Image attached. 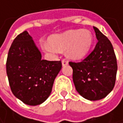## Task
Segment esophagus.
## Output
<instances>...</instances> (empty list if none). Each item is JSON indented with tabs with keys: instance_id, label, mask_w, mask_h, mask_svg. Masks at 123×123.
<instances>
[{
	"instance_id": "esophagus-1",
	"label": "esophagus",
	"mask_w": 123,
	"mask_h": 123,
	"mask_svg": "<svg viewBox=\"0 0 123 123\" xmlns=\"http://www.w3.org/2000/svg\"><path fill=\"white\" fill-rule=\"evenodd\" d=\"M62 65L64 66V65H68V62L67 60H65V59H62Z\"/></svg>"
}]
</instances>
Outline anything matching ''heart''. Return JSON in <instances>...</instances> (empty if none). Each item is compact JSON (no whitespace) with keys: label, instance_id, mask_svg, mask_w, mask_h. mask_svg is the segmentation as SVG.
<instances>
[{"label":"heart","instance_id":"1","mask_svg":"<svg viewBox=\"0 0 123 123\" xmlns=\"http://www.w3.org/2000/svg\"><path fill=\"white\" fill-rule=\"evenodd\" d=\"M51 43L43 44L46 51L55 53L57 49L68 50L71 58L80 59L89 51L92 43V36L87 31H70L54 36L51 38Z\"/></svg>","mask_w":123,"mask_h":123}]
</instances>
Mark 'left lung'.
I'll use <instances>...</instances> for the list:
<instances>
[{
    "instance_id": "left-lung-1",
    "label": "left lung",
    "mask_w": 123,
    "mask_h": 123,
    "mask_svg": "<svg viewBox=\"0 0 123 123\" xmlns=\"http://www.w3.org/2000/svg\"><path fill=\"white\" fill-rule=\"evenodd\" d=\"M98 43L94 50L80 62H69L73 80L78 93L89 100H99L112 90L117 70V59L111 41L93 27Z\"/></svg>"
}]
</instances>
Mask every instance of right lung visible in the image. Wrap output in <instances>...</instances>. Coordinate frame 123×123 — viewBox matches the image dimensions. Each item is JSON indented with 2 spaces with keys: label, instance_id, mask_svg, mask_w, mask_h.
Listing matches in <instances>:
<instances>
[{
  "label": "right lung",
  "instance_id": "right-lung-1",
  "mask_svg": "<svg viewBox=\"0 0 123 123\" xmlns=\"http://www.w3.org/2000/svg\"><path fill=\"white\" fill-rule=\"evenodd\" d=\"M61 68V61L41 59L40 52L26 31L14 39L6 61L11 91L28 105H37L46 100Z\"/></svg>",
  "mask_w": 123,
  "mask_h": 123
}]
</instances>
